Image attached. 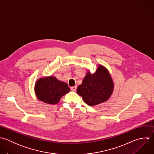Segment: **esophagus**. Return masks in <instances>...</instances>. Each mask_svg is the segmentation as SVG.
Returning <instances> with one entry per match:
<instances>
[{"label": "esophagus", "instance_id": "esophagus-1", "mask_svg": "<svg viewBox=\"0 0 154 154\" xmlns=\"http://www.w3.org/2000/svg\"><path fill=\"white\" fill-rule=\"evenodd\" d=\"M71 91H75L76 89H77V86L71 87Z\"/></svg>", "mask_w": 154, "mask_h": 154}]
</instances>
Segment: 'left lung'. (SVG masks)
I'll list each match as a JSON object with an SVG mask.
<instances>
[{"instance_id":"1","label":"left lung","mask_w":154,"mask_h":154,"mask_svg":"<svg viewBox=\"0 0 154 154\" xmlns=\"http://www.w3.org/2000/svg\"><path fill=\"white\" fill-rule=\"evenodd\" d=\"M114 89V84L109 71L99 65L95 72L86 73L82 84L77 89V94L82 97L85 103L90 106L107 101Z\"/></svg>"}]
</instances>
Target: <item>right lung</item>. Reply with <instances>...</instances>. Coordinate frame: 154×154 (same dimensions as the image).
Segmentation results:
<instances>
[{
	"label": "right lung",
	"instance_id": "1",
	"mask_svg": "<svg viewBox=\"0 0 154 154\" xmlns=\"http://www.w3.org/2000/svg\"><path fill=\"white\" fill-rule=\"evenodd\" d=\"M70 91L68 85L59 81L55 77L50 76L39 79L35 85L37 98L47 104H57L60 98Z\"/></svg>",
	"mask_w": 154,
	"mask_h": 154
}]
</instances>
